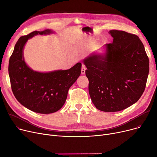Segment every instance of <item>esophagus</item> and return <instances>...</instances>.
Returning <instances> with one entry per match:
<instances>
[{
    "label": "esophagus",
    "instance_id": "esophagus-1",
    "mask_svg": "<svg viewBox=\"0 0 157 157\" xmlns=\"http://www.w3.org/2000/svg\"><path fill=\"white\" fill-rule=\"evenodd\" d=\"M85 70H86V67L85 65H82L81 66V74H85Z\"/></svg>",
    "mask_w": 157,
    "mask_h": 157
}]
</instances>
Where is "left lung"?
Wrapping results in <instances>:
<instances>
[{
    "instance_id": "left-lung-1",
    "label": "left lung",
    "mask_w": 157,
    "mask_h": 157,
    "mask_svg": "<svg viewBox=\"0 0 157 157\" xmlns=\"http://www.w3.org/2000/svg\"><path fill=\"white\" fill-rule=\"evenodd\" d=\"M112 43L104 55L95 53L83 60L88 91L96 108L104 112L125 109L143 95L149 73V59L139 37L111 30Z\"/></svg>"
}]
</instances>
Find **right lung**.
<instances>
[{"label":"right lung","instance_id":"obj_1","mask_svg":"<svg viewBox=\"0 0 157 157\" xmlns=\"http://www.w3.org/2000/svg\"><path fill=\"white\" fill-rule=\"evenodd\" d=\"M46 29L34 31L20 37L9 62V75L13 93L17 101L27 109L37 113L49 114L59 111L65 102L70 87L81 71L77 63L68 70L42 73L30 69L24 61L23 49L29 39L38 34H49Z\"/></svg>","mask_w":157,"mask_h":157}]
</instances>
